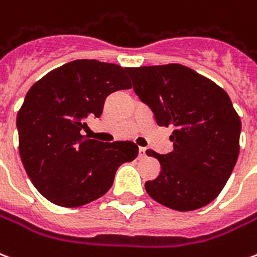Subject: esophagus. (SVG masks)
I'll list each match as a JSON object with an SVG mask.
<instances>
[{"label":"esophagus","mask_w":257,"mask_h":257,"mask_svg":"<svg viewBox=\"0 0 257 257\" xmlns=\"http://www.w3.org/2000/svg\"><path fill=\"white\" fill-rule=\"evenodd\" d=\"M144 156H146V148L139 147V158H144Z\"/></svg>","instance_id":"1"}]
</instances>
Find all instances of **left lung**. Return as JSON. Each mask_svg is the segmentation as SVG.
Returning a JSON list of instances; mask_svg holds the SVG:
<instances>
[{
    "label": "left lung",
    "instance_id": "obj_1",
    "mask_svg": "<svg viewBox=\"0 0 257 257\" xmlns=\"http://www.w3.org/2000/svg\"><path fill=\"white\" fill-rule=\"evenodd\" d=\"M133 90L159 126H174V150L160 155L156 179L146 182L156 202L179 211L206 206L221 193L240 152L241 121L224 89L182 64L128 70Z\"/></svg>",
    "mask_w": 257,
    "mask_h": 257
}]
</instances>
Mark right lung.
<instances>
[{"label": "right lung", "instance_id": "1", "mask_svg": "<svg viewBox=\"0 0 257 257\" xmlns=\"http://www.w3.org/2000/svg\"><path fill=\"white\" fill-rule=\"evenodd\" d=\"M126 67L74 60L50 71L25 95L17 114L19 151L29 179L63 207L95 201L110 189L117 168L139 154L133 142L102 143L82 135L102 114L109 94L132 87Z\"/></svg>", "mask_w": 257, "mask_h": 257}]
</instances>
